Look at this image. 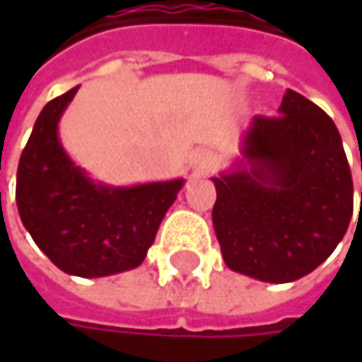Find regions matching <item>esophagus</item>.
<instances>
[{"label": "esophagus", "mask_w": 362, "mask_h": 362, "mask_svg": "<svg viewBox=\"0 0 362 362\" xmlns=\"http://www.w3.org/2000/svg\"><path fill=\"white\" fill-rule=\"evenodd\" d=\"M191 165H193L195 169H199V171H209V169L216 165V155H214V151H209V148H197V151L193 153Z\"/></svg>", "instance_id": "1"}]
</instances>
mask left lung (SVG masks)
<instances>
[{
    "label": "left lung",
    "mask_w": 362,
    "mask_h": 362,
    "mask_svg": "<svg viewBox=\"0 0 362 362\" xmlns=\"http://www.w3.org/2000/svg\"><path fill=\"white\" fill-rule=\"evenodd\" d=\"M278 117H254L238 169L214 177V228L226 264L262 282H294L339 245L353 177L337 124L286 90Z\"/></svg>",
    "instance_id": "obj_1"
}]
</instances>
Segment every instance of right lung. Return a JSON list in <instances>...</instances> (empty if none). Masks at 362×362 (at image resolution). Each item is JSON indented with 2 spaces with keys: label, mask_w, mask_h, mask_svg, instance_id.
<instances>
[{
  "label": "right lung",
  "mask_w": 362,
  "mask_h": 362,
  "mask_svg": "<svg viewBox=\"0 0 362 362\" xmlns=\"http://www.w3.org/2000/svg\"><path fill=\"white\" fill-rule=\"evenodd\" d=\"M76 92L42 108L20 157L16 202L23 228L60 270L100 278L143 264L183 179L132 187L94 183L58 139L60 117Z\"/></svg>",
  "instance_id": "1"
}]
</instances>
